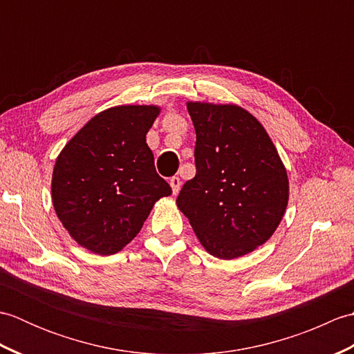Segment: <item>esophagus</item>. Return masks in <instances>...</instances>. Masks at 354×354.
I'll return each instance as SVG.
<instances>
[{
	"label": "esophagus",
	"instance_id": "1",
	"mask_svg": "<svg viewBox=\"0 0 354 354\" xmlns=\"http://www.w3.org/2000/svg\"><path fill=\"white\" fill-rule=\"evenodd\" d=\"M181 185H183V183H181V179H179L178 176H173L170 179V187H171L173 194H178L179 193V190H181Z\"/></svg>",
	"mask_w": 354,
	"mask_h": 354
}]
</instances>
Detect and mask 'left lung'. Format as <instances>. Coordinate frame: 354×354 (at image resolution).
<instances>
[{"instance_id":"obj_1","label":"left lung","mask_w":354,"mask_h":354,"mask_svg":"<svg viewBox=\"0 0 354 354\" xmlns=\"http://www.w3.org/2000/svg\"><path fill=\"white\" fill-rule=\"evenodd\" d=\"M196 131V176L176 205L208 254L232 260L272 237L289 201V178L265 127L234 103L187 102Z\"/></svg>"}]
</instances>
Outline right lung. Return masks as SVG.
I'll return each instance as SVG.
<instances>
[{"label":"right lung","instance_id":"obj_1","mask_svg":"<svg viewBox=\"0 0 354 354\" xmlns=\"http://www.w3.org/2000/svg\"><path fill=\"white\" fill-rule=\"evenodd\" d=\"M161 108L122 104L94 115L56 158L51 201L64 228L99 255L122 251L171 189L146 142Z\"/></svg>","mask_w":354,"mask_h":354}]
</instances>
